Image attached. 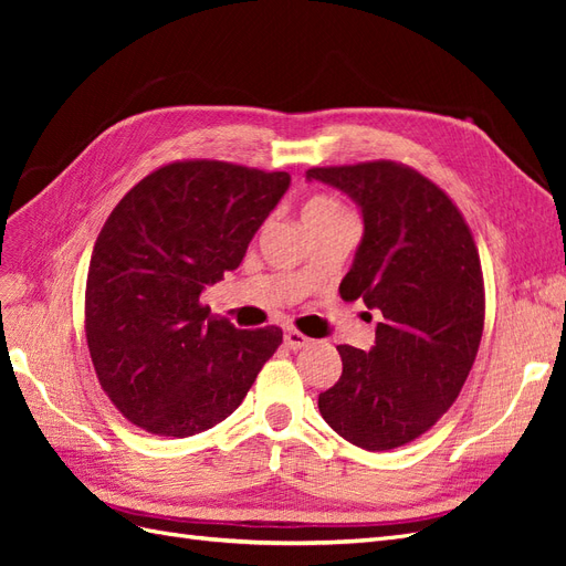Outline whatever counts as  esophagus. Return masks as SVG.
I'll list each match as a JSON object with an SVG mask.
<instances>
[{
    "label": "esophagus",
    "instance_id": "esophagus-1",
    "mask_svg": "<svg viewBox=\"0 0 566 566\" xmlns=\"http://www.w3.org/2000/svg\"><path fill=\"white\" fill-rule=\"evenodd\" d=\"M283 339H285V347H287V349H302V347H306V345H310V342H312L310 337H306V335L300 333V331H295V328L285 331Z\"/></svg>",
    "mask_w": 566,
    "mask_h": 566
}]
</instances>
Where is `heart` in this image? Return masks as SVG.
Masks as SVG:
<instances>
[{
	"label": "heart",
	"mask_w": 566,
	"mask_h": 566,
	"mask_svg": "<svg viewBox=\"0 0 566 566\" xmlns=\"http://www.w3.org/2000/svg\"><path fill=\"white\" fill-rule=\"evenodd\" d=\"M347 214L342 205L328 196H314L312 200H306L302 217L304 221H318V219H333V217H342Z\"/></svg>",
	"instance_id": "heart-1"
}]
</instances>
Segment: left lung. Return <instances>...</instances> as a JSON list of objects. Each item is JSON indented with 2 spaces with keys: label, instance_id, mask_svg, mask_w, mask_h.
Wrapping results in <instances>:
<instances>
[{
  "label": "left lung",
  "instance_id": "8db88e82",
  "mask_svg": "<svg viewBox=\"0 0 566 566\" xmlns=\"http://www.w3.org/2000/svg\"><path fill=\"white\" fill-rule=\"evenodd\" d=\"M306 179L361 208L364 238L339 297L380 314L368 354L337 347L342 375L318 394V410L358 449H399L453 406L476 358L486 302L472 231L455 202L403 163L312 167Z\"/></svg>",
  "mask_w": 566,
  "mask_h": 566
}]
</instances>
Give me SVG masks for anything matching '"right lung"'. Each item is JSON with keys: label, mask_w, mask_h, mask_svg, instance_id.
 <instances>
[{"label": "right lung", "mask_w": 566, "mask_h": 566, "mask_svg": "<svg viewBox=\"0 0 566 566\" xmlns=\"http://www.w3.org/2000/svg\"><path fill=\"white\" fill-rule=\"evenodd\" d=\"M287 186V172L177 160L115 205L92 252L84 333L101 387L132 424L177 439L210 430L279 349L276 325L238 331L200 293L243 262Z\"/></svg>", "instance_id": "1"}]
</instances>
